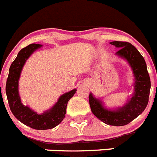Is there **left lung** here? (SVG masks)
Wrapping results in <instances>:
<instances>
[{"label":"left lung","instance_id":"obj_1","mask_svg":"<svg viewBox=\"0 0 157 157\" xmlns=\"http://www.w3.org/2000/svg\"><path fill=\"white\" fill-rule=\"evenodd\" d=\"M110 44L119 48L116 55L127 60L132 70L134 94L123 107L114 109L105 108L102 100L95 98L92 93L89 99L91 111L96 117L108 125L120 127L128 124L144 112L149 102L151 82L145 59L134 45L118 41Z\"/></svg>","mask_w":157,"mask_h":157}]
</instances>
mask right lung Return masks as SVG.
Listing matches in <instances>:
<instances>
[{
	"instance_id": "right-lung-1",
	"label": "right lung",
	"mask_w": 157,
	"mask_h": 157,
	"mask_svg": "<svg viewBox=\"0 0 157 157\" xmlns=\"http://www.w3.org/2000/svg\"><path fill=\"white\" fill-rule=\"evenodd\" d=\"M41 46L42 45L39 44H30L19 51L9 68L5 90L11 111L18 120L35 130H48L56 127L64 119L67 102L77 90L73 89L63 94L51 109L41 114L23 105L19 94V80L21 71L27 59Z\"/></svg>"
}]
</instances>
